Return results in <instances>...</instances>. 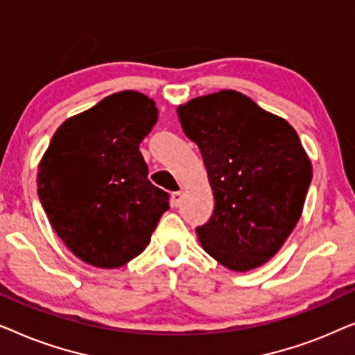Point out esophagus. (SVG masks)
<instances>
[{"label": "esophagus", "mask_w": 355, "mask_h": 355, "mask_svg": "<svg viewBox=\"0 0 355 355\" xmlns=\"http://www.w3.org/2000/svg\"><path fill=\"white\" fill-rule=\"evenodd\" d=\"M182 202V192H173L171 193V203L173 207H179Z\"/></svg>", "instance_id": "34e87169"}]
</instances>
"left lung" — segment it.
<instances>
[{
    "label": "left lung",
    "instance_id": "8db88e82",
    "mask_svg": "<svg viewBox=\"0 0 355 355\" xmlns=\"http://www.w3.org/2000/svg\"><path fill=\"white\" fill-rule=\"evenodd\" d=\"M178 116L215 196L213 215L197 227L202 247L234 271L266 263L297 225L312 182L297 132L236 90L193 98Z\"/></svg>",
    "mask_w": 355,
    "mask_h": 355
}]
</instances>
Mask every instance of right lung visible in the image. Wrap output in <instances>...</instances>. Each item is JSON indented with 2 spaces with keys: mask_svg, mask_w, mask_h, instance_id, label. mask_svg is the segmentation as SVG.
Segmentation results:
<instances>
[{
  "mask_svg": "<svg viewBox=\"0 0 355 355\" xmlns=\"http://www.w3.org/2000/svg\"><path fill=\"white\" fill-rule=\"evenodd\" d=\"M158 119L155 101L125 90L66 119L38 164V198L67 249L118 268L142 254L169 193L148 181L139 145Z\"/></svg>",
  "mask_w": 355,
  "mask_h": 355,
  "instance_id": "obj_1",
  "label": "right lung"
}]
</instances>
